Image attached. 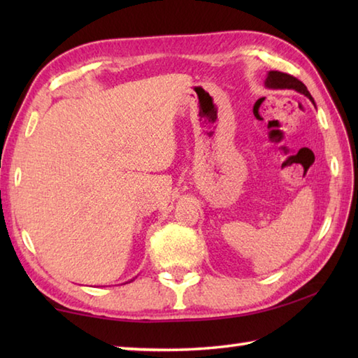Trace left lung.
<instances>
[{
  "label": "left lung",
  "instance_id": "left-lung-1",
  "mask_svg": "<svg viewBox=\"0 0 358 358\" xmlns=\"http://www.w3.org/2000/svg\"><path fill=\"white\" fill-rule=\"evenodd\" d=\"M264 86L268 89H292V90H295V92L308 96L310 103L315 106L314 98L310 96L308 87L303 85L300 80H296L295 77H292V75H287V73L278 72V71H269L268 73H266Z\"/></svg>",
  "mask_w": 358,
  "mask_h": 358
}]
</instances>
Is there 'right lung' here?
Wrapping results in <instances>:
<instances>
[{
  "label": "right lung",
  "mask_w": 358,
  "mask_h": 358,
  "mask_svg": "<svg viewBox=\"0 0 358 358\" xmlns=\"http://www.w3.org/2000/svg\"><path fill=\"white\" fill-rule=\"evenodd\" d=\"M131 281H132V280H131Z\"/></svg>",
  "instance_id": "1"
}]
</instances>
